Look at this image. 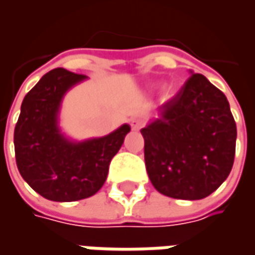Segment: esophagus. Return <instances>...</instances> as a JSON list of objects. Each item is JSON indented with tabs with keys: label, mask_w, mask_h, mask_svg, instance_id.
I'll return each mask as SVG.
<instances>
[{
	"label": "esophagus",
	"mask_w": 255,
	"mask_h": 255,
	"mask_svg": "<svg viewBox=\"0 0 255 255\" xmlns=\"http://www.w3.org/2000/svg\"><path fill=\"white\" fill-rule=\"evenodd\" d=\"M143 124L144 122L142 119H133V120H131V127H132V129H135V131L140 129V128L143 127Z\"/></svg>",
	"instance_id": "obj_1"
}]
</instances>
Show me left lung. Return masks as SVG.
Wrapping results in <instances>:
<instances>
[{
	"instance_id": "left-lung-1",
	"label": "left lung",
	"mask_w": 255,
	"mask_h": 255,
	"mask_svg": "<svg viewBox=\"0 0 255 255\" xmlns=\"http://www.w3.org/2000/svg\"><path fill=\"white\" fill-rule=\"evenodd\" d=\"M161 119L140 132L154 188L176 199H202L230 175L236 124L227 97L201 73L160 106Z\"/></svg>"
}]
</instances>
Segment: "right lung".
Masks as SVG:
<instances>
[{
	"instance_id": "right-lung-1",
	"label": "right lung",
	"mask_w": 255,
	"mask_h": 255,
	"mask_svg": "<svg viewBox=\"0 0 255 255\" xmlns=\"http://www.w3.org/2000/svg\"><path fill=\"white\" fill-rule=\"evenodd\" d=\"M86 78L54 68L21 104L14 127V155L20 175L32 190L56 202H72L94 195L108 176L109 164L122 147L129 126L108 136L71 143L57 128V112L69 87Z\"/></svg>"
}]
</instances>
